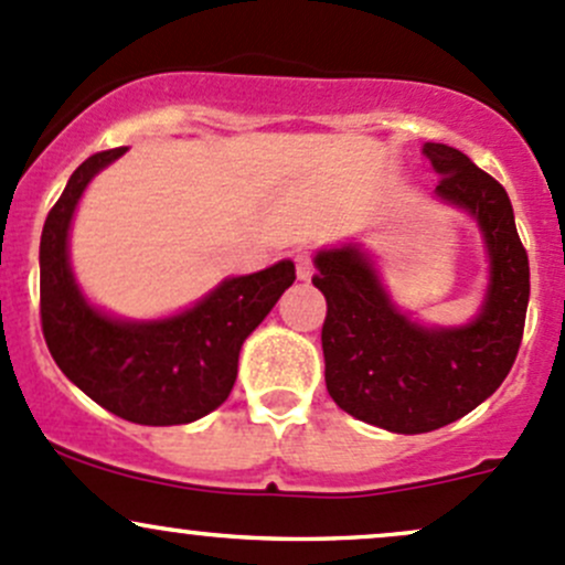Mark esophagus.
<instances>
[{
  "mask_svg": "<svg viewBox=\"0 0 565 565\" xmlns=\"http://www.w3.org/2000/svg\"><path fill=\"white\" fill-rule=\"evenodd\" d=\"M295 265H298L300 281H308V278L313 276V257H311V252H306V248H300V252L295 254Z\"/></svg>",
  "mask_w": 565,
  "mask_h": 565,
  "instance_id": "1",
  "label": "esophagus"
}]
</instances>
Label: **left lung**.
Listing matches in <instances>:
<instances>
[{
    "mask_svg": "<svg viewBox=\"0 0 565 565\" xmlns=\"http://www.w3.org/2000/svg\"><path fill=\"white\" fill-rule=\"evenodd\" d=\"M436 198L477 218L490 254L482 311L462 328H423L392 306L358 246L317 254L313 287L328 300L324 382L352 417L392 433H430L466 417L512 371L525 330L531 267L501 183L462 151L425 142Z\"/></svg>",
    "mask_w": 565,
    "mask_h": 565,
    "instance_id": "1",
    "label": "left lung"
}]
</instances>
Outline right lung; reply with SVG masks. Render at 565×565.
<instances>
[{"label":"right lung","instance_id":"right-lung-1","mask_svg":"<svg viewBox=\"0 0 565 565\" xmlns=\"http://www.w3.org/2000/svg\"><path fill=\"white\" fill-rule=\"evenodd\" d=\"M127 148L88 157L70 175L40 237V322L47 352L75 387L138 425H186L233 392L237 354L292 287L295 265L227 278L198 306L157 322H124L88 306L70 270L67 237L83 189Z\"/></svg>","mask_w":565,"mask_h":565}]
</instances>
